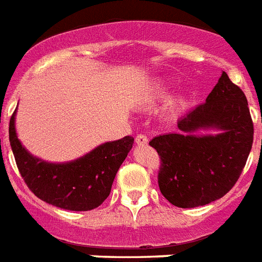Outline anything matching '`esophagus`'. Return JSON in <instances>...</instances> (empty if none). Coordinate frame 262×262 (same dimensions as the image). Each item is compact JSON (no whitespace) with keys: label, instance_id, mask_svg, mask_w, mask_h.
I'll use <instances>...</instances> for the list:
<instances>
[{"label":"esophagus","instance_id":"34e87169","mask_svg":"<svg viewBox=\"0 0 262 262\" xmlns=\"http://www.w3.org/2000/svg\"><path fill=\"white\" fill-rule=\"evenodd\" d=\"M136 144L137 145H146L148 144V137L145 135H138L136 137Z\"/></svg>","mask_w":262,"mask_h":262}]
</instances>
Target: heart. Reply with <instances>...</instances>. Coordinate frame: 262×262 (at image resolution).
<instances>
[{
  "mask_svg": "<svg viewBox=\"0 0 262 262\" xmlns=\"http://www.w3.org/2000/svg\"><path fill=\"white\" fill-rule=\"evenodd\" d=\"M172 86H173V83L169 82V80H153L144 90V99H145L146 103H155V102L160 101L169 94ZM182 103H184V97H182V95L173 98L171 101V106H173V107L182 105Z\"/></svg>",
  "mask_w": 262,
  "mask_h": 262,
  "instance_id": "1",
  "label": "heart"
}]
</instances>
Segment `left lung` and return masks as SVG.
<instances>
[{
	"mask_svg": "<svg viewBox=\"0 0 262 262\" xmlns=\"http://www.w3.org/2000/svg\"><path fill=\"white\" fill-rule=\"evenodd\" d=\"M179 132L155 137L149 145L163 164L159 187L169 203L192 208L226 195L245 167L253 122L244 91L222 71L205 103L178 121ZM201 130H215L204 134Z\"/></svg>",
	"mask_w": 262,
	"mask_h": 262,
	"instance_id": "left-lung-1",
	"label": "left lung"
}]
</instances>
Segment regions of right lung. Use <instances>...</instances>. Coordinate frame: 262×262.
Returning a JSON list of instances; mask_svg holds the SVG:
<instances>
[{
    "mask_svg": "<svg viewBox=\"0 0 262 262\" xmlns=\"http://www.w3.org/2000/svg\"><path fill=\"white\" fill-rule=\"evenodd\" d=\"M16 113L9 122V141L16 164L29 190L48 205L71 210L89 211L103 203L112 184L132 149L135 138L98 145L84 156L67 163H50L33 156L17 137Z\"/></svg>",
    "mask_w": 262,
    "mask_h": 262,
    "instance_id": "1",
    "label": "right lung"
}]
</instances>
